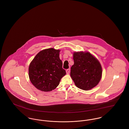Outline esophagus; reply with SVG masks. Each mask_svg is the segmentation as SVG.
<instances>
[{"mask_svg": "<svg viewBox=\"0 0 129 129\" xmlns=\"http://www.w3.org/2000/svg\"><path fill=\"white\" fill-rule=\"evenodd\" d=\"M70 69H67V70H66V73H67V74H70Z\"/></svg>", "mask_w": 129, "mask_h": 129, "instance_id": "esophagus-1", "label": "esophagus"}]
</instances>
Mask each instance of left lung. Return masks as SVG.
Instances as JSON below:
<instances>
[{
  "instance_id": "8db88e82",
  "label": "left lung",
  "mask_w": 129,
  "mask_h": 129,
  "mask_svg": "<svg viewBox=\"0 0 129 129\" xmlns=\"http://www.w3.org/2000/svg\"><path fill=\"white\" fill-rule=\"evenodd\" d=\"M74 64L71 77L76 86L83 90H89L100 82L102 69L99 61L88 52H77L73 54Z\"/></svg>"
}]
</instances>
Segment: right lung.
I'll return each instance as SVG.
<instances>
[{
	"instance_id": "obj_1",
	"label": "right lung",
	"mask_w": 129,
	"mask_h": 129,
	"mask_svg": "<svg viewBox=\"0 0 129 129\" xmlns=\"http://www.w3.org/2000/svg\"><path fill=\"white\" fill-rule=\"evenodd\" d=\"M59 50L49 48L38 53L29 67V76L32 84L44 92L51 91L58 85L66 75L59 58Z\"/></svg>"
}]
</instances>
